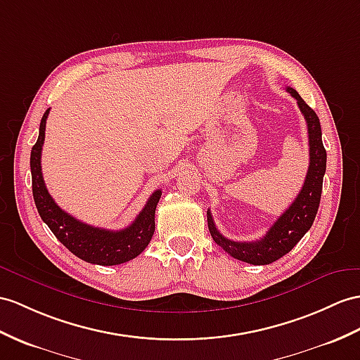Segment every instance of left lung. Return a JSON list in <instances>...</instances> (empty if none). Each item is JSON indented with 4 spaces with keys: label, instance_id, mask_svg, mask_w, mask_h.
I'll use <instances>...</instances> for the list:
<instances>
[{
    "label": "left lung",
    "instance_id": "left-lung-1",
    "mask_svg": "<svg viewBox=\"0 0 360 360\" xmlns=\"http://www.w3.org/2000/svg\"><path fill=\"white\" fill-rule=\"evenodd\" d=\"M285 90L296 99L309 131L310 165L300 194L258 241H232L226 238L218 232L212 214L207 209V226L214 241L235 259L253 266L270 264L290 252L311 227L321 203L322 180L327 168V151L322 143L321 122L316 112L304 102L296 90L290 86H287Z\"/></svg>",
    "mask_w": 360,
    "mask_h": 360
}]
</instances>
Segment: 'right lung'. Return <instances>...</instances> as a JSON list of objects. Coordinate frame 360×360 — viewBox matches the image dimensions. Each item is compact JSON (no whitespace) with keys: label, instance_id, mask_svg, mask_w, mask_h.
<instances>
[{"label":"right lung","instance_id":"1","mask_svg":"<svg viewBox=\"0 0 360 360\" xmlns=\"http://www.w3.org/2000/svg\"><path fill=\"white\" fill-rule=\"evenodd\" d=\"M50 108L44 112L39 125V136L32 148L30 169H32V191L38 212L50 231L64 246L86 262L99 266H117L122 262L136 258L150 244L155 229V207L159 203L162 191L153 192L148 198L142 212L125 229L108 231L94 227L76 220L75 217L60 209L51 198L42 179L41 153L44 139H46V122Z\"/></svg>","mask_w":360,"mask_h":360}]
</instances>
